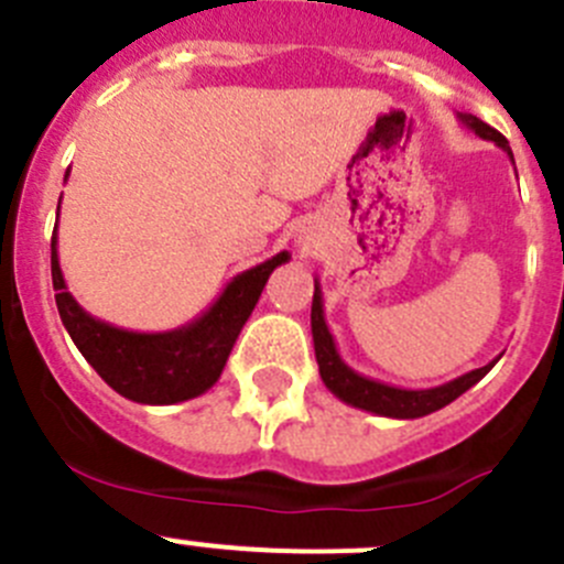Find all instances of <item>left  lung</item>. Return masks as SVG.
Here are the masks:
<instances>
[{
  "label": "left lung",
  "instance_id": "8db88e82",
  "mask_svg": "<svg viewBox=\"0 0 564 564\" xmlns=\"http://www.w3.org/2000/svg\"><path fill=\"white\" fill-rule=\"evenodd\" d=\"M460 124L469 128L471 133L480 135V139L494 141L497 147H502L505 152L513 161V152H510L508 139H505L499 130H494L491 124H486L482 119L471 117V113H458ZM311 333H314V349H316V362L318 373H322V382L327 384V390L335 398H340L344 403L357 409H366V412L382 414V417H395V420H414L425 417V414L436 412V409L447 406V403L456 401L458 395H464L471 384L480 382L497 360H491L488 366L475 368V371L464 373V377L453 379V382L440 384V388L429 390H403L392 388V384L377 382V379H368L362 373H357L355 368L346 366L338 355V346H335L333 333H329L327 322H324V303H322V289L318 281H314V305H311Z\"/></svg>",
  "mask_w": 564,
  "mask_h": 564
}]
</instances>
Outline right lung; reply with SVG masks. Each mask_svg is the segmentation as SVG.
I'll return each mask as SVG.
<instances>
[{"label":"right lung","mask_w":564,"mask_h":564,"mask_svg":"<svg viewBox=\"0 0 564 564\" xmlns=\"http://www.w3.org/2000/svg\"><path fill=\"white\" fill-rule=\"evenodd\" d=\"M289 259L292 256L281 250L272 259L231 278L220 297L191 324L166 333H133L100 322L76 303L59 270L56 226L51 237V281L56 292V308L73 344L108 388L150 406L191 401L218 382L242 324L259 303L267 278Z\"/></svg>","instance_id":"add662e5"}]
</instances>
